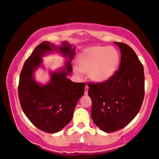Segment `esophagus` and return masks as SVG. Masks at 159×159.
<instances>
[{
  "instance_id": "34e87169",
  "label": "esophagus",
  "mask_w": 159,
  "mask_h": 159,
  "mask_svg": "<svg viewBox=\"0 0 159 159\" xmlns=\"http://www.w3.org/2000/svg\"><path fill=\"white\" fill-rule=\"evenodd\" d=\"M84 93H85V95H88V85H86V87H85V91H84Z\"/></svg>"
}]
</instances>
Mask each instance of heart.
Instances as JSON below:
<instances>
[{"label": "heart", "mask_w": 159, "mask_h": 159, "mask_svg": "<svg viewBox=\"0 0 159 159\" xmlns=\"http://www.w3.org/2000/svg\"><path fill=\"white\" fill-rule=\"evenodd\" d=\"M119 60V53L115 48L92 46L80 53L76 64L80 71H88V76L92 81L103 83L116 74Z\"/></svg>", "instance_id": "heart-1"}]
</instances>
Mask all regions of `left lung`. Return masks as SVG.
Wrapping results in <instances>:
<instances>
[{"label": "left lung", "instance_id": "1", "mask_svg": "<svg viewBox=\"0 0 159 159\" xmlns=\"http://www.w3.org/2000/svg\"><path fill=\"white\" fill-rule=\"evenodd\" d=\"M121 52L119 69L107 81L88 83L92 99V118L107 133L126 127L139 111L144 99V70L134 50L115 42Z\"/></svg>", "mask_w": 159, "mask_h": 159}]
</instances>
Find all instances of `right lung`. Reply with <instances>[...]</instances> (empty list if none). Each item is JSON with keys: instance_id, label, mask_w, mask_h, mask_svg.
<instances>
[{"instance_id": "add662e5", "label": "right lung", "mask_w": 159, "mask_h": 159, "mask_svg": "<svg viewBox=\"0 0 159 159\" xmlns=\"http://www.w3.org/2000/svg\"><path fill=\"white\" fill-rule=\"evenodd\" d=\"M53 51L70 60L60 71L50 73L47 84H38L33 74L41 66L42 57ZM75 52V47L67 41L59 46L42 42L26 60L20 75L18 95L22 110L35 127L47 133H57L70 123L75 105L84 95L85 84L74 83L67 77L72 71L71 61Z\"/></svg>"}]
</instances>
